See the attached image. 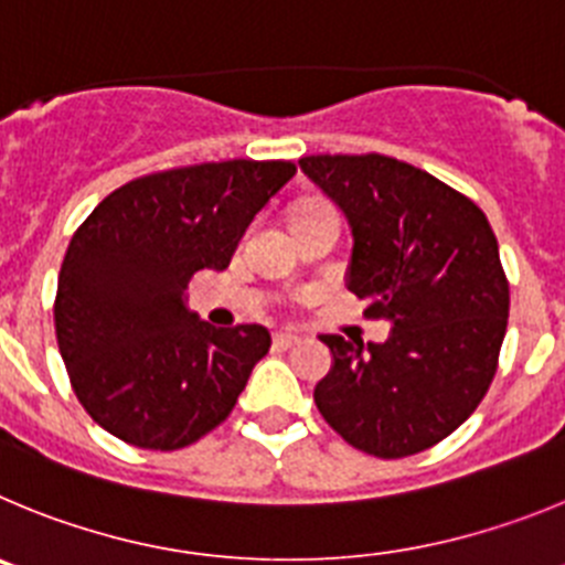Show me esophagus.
Segmentation results:
<instances>
[{
	"label": "esophagus",
	"mask_w": 565,
	"mask_h": 565,
	"mask_svg": "<svg viewBox=\"0 0 565 565\" xmlns=\"http://www.w3.org/2000/svg\"><path fill=\"white\" fill-rule=\"evenodd\" d=\"M273 343H276V349H292V345L301 343V338L292 332H278L276 338H273Z\"/></svg>",
	"instance_id": "1"
}]
</instances>
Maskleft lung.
<instances>
[{
	"label": "left lung",
	"instance_id": "1",
	"mask_svg": "<svg viewBox=\"0 0 565 565\" xmlns=\"http://www.w3.org/2000/svg\"><path fill=\"white\" fill-rule=\"evenodd\" d=\"M301 171L345 213V287L385 343L320 334L334 365L315 385L320 416L369 456L403 459L454 434L479 408L510 318L484 211L428 171L385 154H312Z\"/></svg>",
	"mask_w": 565,
	"mask_h": 565
}]
</instances>
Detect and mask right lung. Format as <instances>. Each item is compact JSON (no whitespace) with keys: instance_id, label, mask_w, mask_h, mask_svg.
<instances>
[{"instance_id":"add662e5","label":"right lung","mask_w":565,"mask_h":565,"mask_svg":"<svg viewBox=\"0 0 565 565\" xmlns=\"http://www.w3.org/2000/svg\"><path fill=\"white\" fill-rule=\"evenodd\" d=\"M292 177L287 160L157 171L111 191L75 231L55 338L100 428L146 450H180L231 416L270 332L213 329L185 307V289L194 273L225 270L253 216Z\"/></svg>"}]
</instances>
